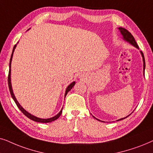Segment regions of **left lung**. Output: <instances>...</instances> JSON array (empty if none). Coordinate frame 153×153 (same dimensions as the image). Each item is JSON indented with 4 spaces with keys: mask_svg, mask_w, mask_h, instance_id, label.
<instances>
[{
    "mask_svg": "<svg viewBox=\"0 0 153 153\" xmlns=\"http://www.w3.org/2000/svg\"><path fill=\"white\" fill-rule=\"evenodd\" d=\"M119 30H120V32H121L122 35H123V36L124 39H125V40H127V42H129V43H131V44L132 45H134V47H136V48H138V45H137V43H136V42L135 39H134V36L131 35V33L129 32L127 29H125V28H121V27H120V28H119ZM140 53H141V55H142V56H143V69H144V71H145V67H146L145 58H144L143 53L142 52H140ZM128 116H129V115H128ZM128 116H127V117H127ZM93 117H94V116H93ZM126 117H124V118H122V119H120L119 120H121L125 119ZM94 118H96V117H94ZM97 120H98V119H97ZM98 120L100 121V120Z\"/></svg>",
    "mask_w": 153,
    "mask_h": 153,
    "instance_id": "obj_1",
    "label": "left lung"
}]
</instances>
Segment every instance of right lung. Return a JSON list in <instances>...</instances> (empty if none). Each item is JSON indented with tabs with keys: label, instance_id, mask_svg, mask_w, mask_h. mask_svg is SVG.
Returning a JSON list of instances; mask_svg holds the SVG:
<instances>
[{
	"label": "right lung",
	"instance_id": "obj_1",
	"mask_svg": "<svg viewBox=\"0 0 153 153\" xmlns=\"http://www.w3.org/2000/svg\"><path fill=\"white\" fill-rule=\"evenodd\" d=\"M15 48H16V45L15 46H14V48H13V53H12V55H11V58H10V69H9V74H8V78H7V82H8V86H9V89H10V94H11V96H12V97H13V100L15 101V103L16 104H17V107L19 108V109L20 110V111H21L22 113H23V114L24 115H25L26 117H28L29 118V119H30L31 120H33V121H35V122H38V123H51V122H52V121H54V120H56V119H58L59 117V116L61 115V114H62V111H61L57 115H55L54 116V117H51V118H48V119H41V118H38V117H36V116H33V115H32L31 114H30L29 113H28L27 111H26L25 110H24L23 108H22L21 105H20V104L19 103H18V101H17V99H16V98H15V95H14V94H13V89H12V85H11V82H10V64H11V61H12V57H13V52H14V50H15ZM75 82H72L71 83V84H70L68 85V87H67L66 88V93H65V97H66V94H67V93L69 91L71 90V89L73 88V87L74 86V85H75Z\"/></svg>",
	"mask_w": 153,
	"mask_h": 153
}]
</instances>
